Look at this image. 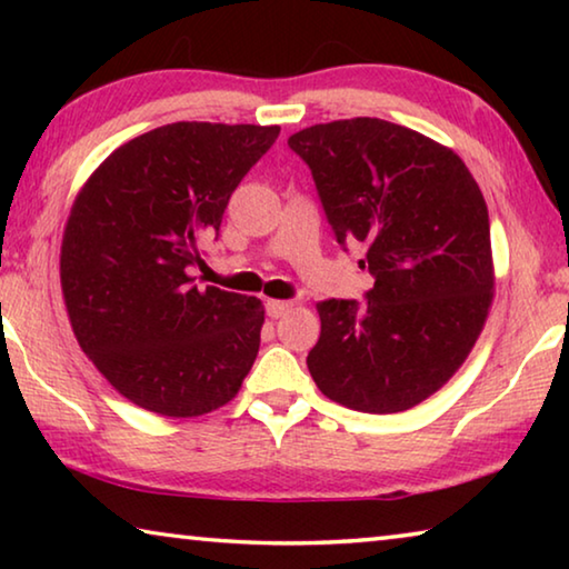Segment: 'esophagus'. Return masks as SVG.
I'll return each mask as SVG.
<instances>
[{
  "label": "esophagus",
  "mask_w": 569,
  "mask_h": 569,
  "mask_svg": "<svg viewBox=\"0 0 569 569\" xmlns=\"http://www.w3.org/2000/svg\"><path fill=\"white\" fill-rule=\"evenodd\" d=\"M293 308V303L291 301H266V313L271 316V319H281L283 313H288Z\"/></svg>",
  "instance_id": "esophagus-1"
}]
</instances>
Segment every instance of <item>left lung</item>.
I'll return each instance as SVG.
<instances>
[{"instance_id":"obj_1","label":"left lung","mask_w":569,"mask_h":569,"mask_svg":"<svg viewBox=\"0 0 569 569\" xmlns=\"http://www.w3.org/2000/svg\"><path fill=\"white\" fill-rule=\"evenodd\" d=\"M326 220L366 246V303L321 301L308 371L326 397L369 413L417 407L455 377L492 303L489 213L465 162L379 118L313 124L288 138Z\"/></svg>"}]
</instances>
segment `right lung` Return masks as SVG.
I'll list each match as a JSON object with an SVG mask.
<instances>
[{"instance_id":"1","label":"right lung","mask_w":569,"mask_h":569,"mask_svg":"<svg viewBox=\"0 0 569 569\" xmlns=\"http://www.w3.org/2000/svg\"><path fill=\"white\" fill-rule=\"evenodd\" d=\"M278 132L162 124L114 150L77 196L60 256L67 313L82 351L138 407L200 417L233 399L253 366L263 303L190 273Z\"/></svg>"}]
</instances>
